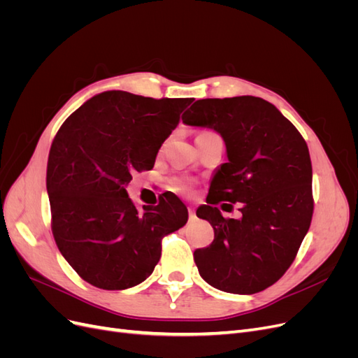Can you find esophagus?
Returning a JSON list of instances; mask_svg holds the SVG:
<instances>
[{
	"label": "esophagus",
	"instance_id": "esophagus-1",
	"mask_svg": "<svg viewBox=\"0 0 358 358\" xmlns=\"http://www.w3.org/2000/svg\"><path fill=\"white\" fill-rule=\"evenodd\" d=\"M188 213H189V218L191 220L196 218V210H194V208H188Z\"/></svg>",
	"mask_w": 358,
	"mask_h": 358
}]
</instances>
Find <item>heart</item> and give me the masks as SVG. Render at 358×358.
Returning <instances> with one entry per match:
<instances>
[{"label":"heart","instance_id":"1","mask_svg":"<svg viewBox=\"0 0 358 358\" xmlns=\"http://www.w3.org/2000/svg\"><path fill=\"white\" fill-rule=\"evenodd\" d=\"M171 187H173V189H175V191L185 192V191H188V189H189L191 183H189L188 180H185V179L176 178V179H173V180H171Z\"/></svg>","mask_w":358,"mask_h":358}]
</instances>
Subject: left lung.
I'll return each instance as SVG.
<instances>
[{
  "label": "left lung",
  "instance_id": "1",
  "mask_svg": "<svg viewBox=\"0 0 358 358\" xmlns=\"http://www.w3.org/2000/svg\"><path fill=\"white\" fill-rule=\"evenodd\" d=\"M183 124L220 133L229 162L216 170L197 216L215 239L194 252L201 278L233 294L273 285L294 262L313 213L312 164L305 138L276 107L252 95L194 103ZM213 192L210 193V191ZM241 202L243 218L217 209Z\"/></svg>",
  "mask_w": 358,
  "mask_h": 358
}]
</instances>
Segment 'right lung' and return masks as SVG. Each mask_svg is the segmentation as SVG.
Here are the masks:
<instances>
[{"label":"right lung","mask_w":358,"mask_h":358,"mask_svg":"<svg viewBox=\"0 0 358 358\" xmlns=\"http://www.w3.org/2000/svg\"><path fill=\"white\" fill-rule=\"evenodd\" d=\"M191 103L106 91L70 115L53 138L46 175L52 233L91 285L127 289L143 282L159 262L162 237L187 224V206L175 194L137 209L125 188L134 171L154 167Z\"/></svg>","instance_id":"obj_1"}]
</instances>
